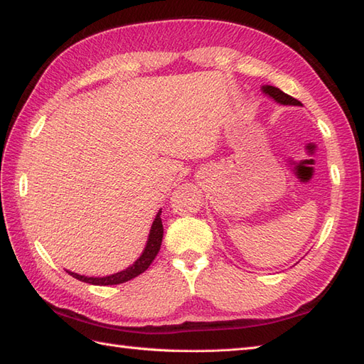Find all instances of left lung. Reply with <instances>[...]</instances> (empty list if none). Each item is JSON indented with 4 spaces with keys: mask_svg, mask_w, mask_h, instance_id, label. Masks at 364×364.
Listing matches in <instances>:
<instances>
[{
    "mask_svg": "<svg viewBox=\"0 0 364 364\" xmlns=\"http://www.w3.org/2000/svg\"><path fill=\"white\" fill-rule=\"evenodd\" d=\"M260 90L264 91L268 97H272V99L274 100V102H277V104H281V105H296V107H302V104L299 102L298 99H294V97H291V96H289V95H285L284 91H281V90L276 88V87H272V85H262Z\"/></svg>",
    "mask_w": 364,
    "mask_h": 364,
    "instance_id": "8db88e82",
    "label": "left lung"
}]
</instances>
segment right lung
I'll list each match as a JSON object with an SVG mask.
<instances>
[{"label": "right lung", "mask_w": 364, "mask_h": 364, "mask_svg": "<svg viewBox=\"0 0 364 364\" xmlns=\"http://www.w3.org/2000/svg\"><path fill=\"white\" fill-rule=\"evenodd\" d=\"M163 232H164V228H163V222H161V209H159L154 223H151L150 232H149V239H147V243H146V248H144L142 255L133 262V265L122 269V272H117L114 274L104 276V277H88V276H82V274H77V273L68 272V269H66V272L70 273L73 277L79 279V281L91 284V285H117V284H124L127 281H130V279L139 276L141 273L146 272V269L150 267L151 262H154V259L156 257L159 248H161Z\"/></svg>", "instance_id": "add662e5"}]
</instances>
